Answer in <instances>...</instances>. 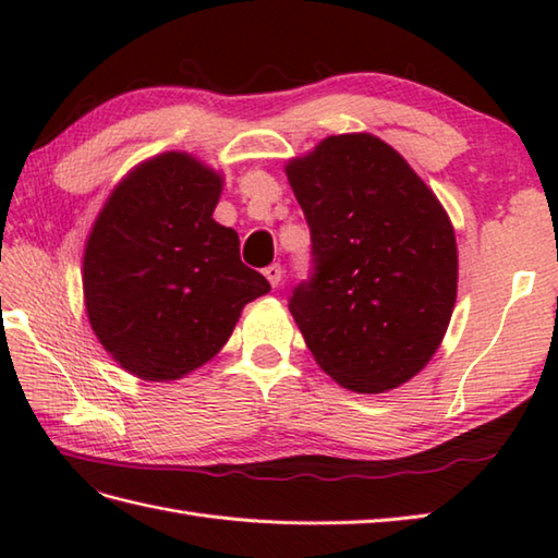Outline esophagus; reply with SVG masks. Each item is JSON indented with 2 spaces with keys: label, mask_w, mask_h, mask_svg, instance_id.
Listing matches in <instances>:
<instances>
[{
  "label": "esophagus",
  "mask_w": 558,
  "mask_h": 558,
  "mask_svg": "<svg viewBox=\"0 0 558 558\" xmlns=\"http://www.w3.org/2000/svg\"><path fill=\"white\" fill-rule=\"evenodd\" d=\"M264 276L268 278V282H270L272 288H278L280 280H282V268H280V264H270L268 268H264Z\"/></svg>",
  "instance_id": "1"
}]
</instances>
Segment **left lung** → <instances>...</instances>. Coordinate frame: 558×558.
<instances>
[{
	"label": "left lung",
	"mask_w": 558,
	"mask_h": 558,
	"mask_svg": "<svg viewBox=\"0 0 558 558\" xmlns=\"http://www.w3.org/2000/svg\"><path fill=\"white\" fill-rule=\"evenodd\" d=\"M286 174L314 242V278L290 298L306 348L354 393L408 384L441 345L458 298L441 201L369 132L326 136Z\"/></svg>",
	"instance_id": "obj_1"
}]
</instances>
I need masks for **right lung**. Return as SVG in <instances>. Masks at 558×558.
Instances as JSON below:
<instances>
[{
	"instance_id": "1",
	"label": "right lung",
	"mask_w": 558,
	"mask_h": 558,
	"mask_svg": "<svg viewBox=\"0 0 558 558\" xmlns=\"http://www.w3.org/2000/svg\"><path fill=\"white\" fill-rule=\"evenodd\" d=\"M222 172L186 150L141 160L105 198L83 248L93 333L141 381H177L210 362L242 310L270 292L213 220Z\"/></svg>"
}]
</instances>
